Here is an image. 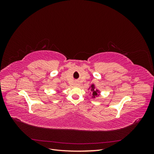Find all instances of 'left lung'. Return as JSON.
I'll return each mask as SVG.
<instances>
[{
  "instance_id": "8db88e82",
  "label": "left lung",
  "mask_w": 154,
  "mask_h": 154,
  "mask_svg": "<svg viewBox=\"0 0 154 154\" xmlns=\"http://www.w3.org/2000/svg\"><path fill=\"white\" fill-rule=\"evenodd\" d=\"M88 90H90L91 91L92 98H93V99H95L96 97H98L100 96V91L99 89H97L94 83H92V84H91L89 86V88H88Z\"/></svg>"
}]
</instances>
